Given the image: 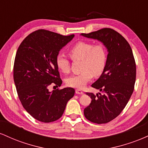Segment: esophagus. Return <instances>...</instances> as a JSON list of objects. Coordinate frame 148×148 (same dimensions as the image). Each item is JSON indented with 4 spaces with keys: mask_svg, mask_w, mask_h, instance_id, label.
I'll use <instances>...</instances> for the list:
<instances>
[{
    "mask_svg": "<svg viewBox=\"0 0 148 148\" xmlns=\"http://www.w3.org/2000/svg\"><path fill=\"white\" fill-rule=\"evenodd\" d=\"M76 93L77 95H84V92L81 91V90H79V89L76 90Z\"/></svg>",
    "mask_w": 148,
    "mask_h": 148,
    "instance_id": "esophagus-1",
    "label": "esophagus"
}]
</instances>
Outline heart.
I'll use <instances>...</instances> for the list:
<instances>
[{"label": "heart", "instance_id": "obj_1", "mask_svg": "<svg viewBox=\"0 0 148 148\" xmlns=\"http://www.w3.org/2000/svg\"><path fill=\"white\" fill-rule=\"evenodd\" d=\"M69 53L72 60H81L80 74L72 75L66 79L68 86L83 88L93 76H101L107 63V52L102 45H94L90 42H79L69 49ZM56 63L60 72L68 74L70 72V62L63 53H58Z\"/></svg>", "mask_w": 148, "mask_h": 148}]
</instances>
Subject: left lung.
Here are the masks:
<instances>
[{"label":"left lung","instance_id":"8db88e82","mask_svg":"<svg viewBox=\"0 0 148 148\" xmlns=\"http://www.w3.org/2000/svg\"><path fill=\"white\" fill-rule=\"evenodd\" d=\"M81 35L102 42L108 51L104 72L91 86L103 94L86 93L92 101L84 109L85 117L89 121L107 123L120 115L133 93L136 75L133 52L125 37L111 28Z\"/></svg>","mask_w":148,"mask_h":148}]
</instances>
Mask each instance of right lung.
<instances>
[{
	"label": "right lung",
	"mask_w": 148,
	"mask_h": 148,
	"mask_svg": "<svg viewBox=\"0 0 148 148\" xmlns=\"http://www.w3.org/2000/svg\"><path fill=\"white\" fill-rule=\"evenodd\" d=\"M74 37L37 30L25 37L16 51L14 81L18 98L25 111L42 123L61 118L67 101L74 95L72 88L49 91L50 85L62 84L56 58Z\"/></svg>",
	"instance_id": "add662e5"
}]
</instances>
